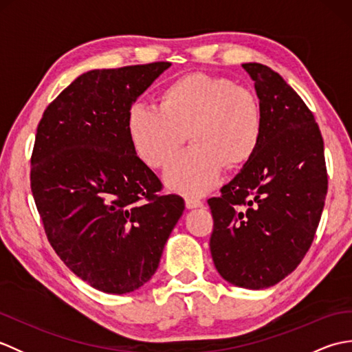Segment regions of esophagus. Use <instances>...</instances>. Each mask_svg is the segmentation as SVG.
<instances>
[{"instance_id":"obj_1","label":"esophagus","mask_w":352,"mask_h":352,"mask_svg":"<svg viewBox=\"0 0 352 352\" xmlns=\"http://www.w3.org/2000/svg\"><path fill=\"white\" fill-rule=\"evenodd\" d=\"M186 207H188V208H199V207H203V201H199L197 198H186Z\"/></svg>"}]
</instances>
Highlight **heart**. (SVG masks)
Wrapping results in <instances>:
<instances>
[{
	"instance_id": "1",
	"label": "heart",
	"mask_w": 352,
	"mask_h": 352,
	"mask_svg": "<svg viewBox=\"0 0 352 352\" xmlns=\"http://www.w3.org/2000/svg\"><path fill=\"white\" fill-rule=\"evenodd\" d=\"M126 133L134 153L154 169L166 166L189 133L193 146L170 162L164 182L170 190L198 197L214 188L223 168H241L252 159L263 119L248 89L195 72L163 87L159 109L131 106Z\"/></svg>"
}]
</instances>
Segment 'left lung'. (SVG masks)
<instances>
[{
  "instance_id": "8db88e82",
  "label": "left lung",
  "mask_w": 352,
  "mask_h": 352,
  "mask_svg": "<svg viewBox=\"0 0 352 352\" xmlns=\"http://www.w3.org/2000/svg\"><path fill=\"white\" fill-rule=\"evenodd\" d=\"M260 100L257 153L207 201L210 252L223 280L246 289L274 286L301 263L324 210L328 177L315 116L267 66L245 63Z\"/></svg>"
}]
</instances>
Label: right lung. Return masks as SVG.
Segmentation results:
<instances>
[{"instance_id": "right-lung-1", "label": "right lung", "mask_w": 352, "mask_h": 352, "mask_svg": "<svg viewBox=\"0 0 352 352\" xmlns=\"http://www.w3.org/2000/svg\"><path fill=\"white\" fill-rule=\"evenodd\" d=\"M169 62L94 69L45 109L32 154L33 198L57 256L106 294H129L159 267L184 210L134 153L126 115Z\"/></svg>"}]
</instances>
